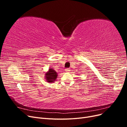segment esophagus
Instances as JSON below:
<instances>
[{
    "label": "esophagus",
    "instance_id": "1",
    "mask_svg": "<svg viewBox=\"0 0 127 127\" xmlns=\"http://www.w3.org/2000/svg\"><path fill=\"white\" fill-rule=\"evenodd\" d=\"M70 71V69H69V68L66 69V72H69Z\"/></svg>",
    "mask_w": 127,
    "mask_h": 127
}]
</instances>
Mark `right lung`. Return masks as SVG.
Masks as SVG:
<instances>
[{
  "mask_svg": "<svg viewBox=\"0 0 127 127\" xmlns=\"http://www.w3.org/2000/svg\"><path fill=\"white\" fill-rule=\"evenodd\" d=\"M58 73L52 68H49L47 72L45 73V79L49 83H52L57 80Z\"/></svg>",
  "mask_w": 127,
  "mask_h": 127,
  "instance_id": "1",
  "label": "right lung"
}]
</instances>
